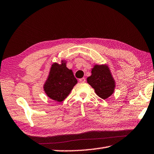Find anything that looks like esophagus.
<instances>
[{
    "label": "esophagus",
    "mask_w": 154,
    "mask_h": 154,
    "mask_svg": "<svg viewBox=\"0 0 154 154\" xmlns=\"http://www.w3.org/2000/svg\"><path fill=\"white\" fill-rule=\"evenodd\" d=\"M79 82L84 83V82H85V78H82V79H79Z\"/></svg>",
    "instance_id": "obj_1"
}]
</instances>
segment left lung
Returning <instances> with one entry per match:
<instances>
[{
    "label": "left lung",
    "instance_id": "obj_1",
    "mask_svg": "<svg viewBox=\"0 0 154 154\" xmlns=\"http://www.w3.org/2000/svg\"><path fill=\"white\" fill-rule=\"evenodd\" d=\"M87 82L94 89L96 94L103 99L108 98L113 94L116 88V82L106 64H95Z\"/></svg>",
    "mask_w": 154,
    "mask_h": 154
}]
</instances>
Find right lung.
Listing matches in <instances>:
<instances>
[{"instance_id": "add662e5", "label": "right lung", "mask_w": 154, "mask_h": 154, "mask_svg": "<svg viewBox=\"0 0 154 154\" xmlns=\"http://www.w3.org/2000/svg\"><path fill=\"white\" fill-rule=\"evenodd\" d=\"M66 63V61L62 60L60 64L56 62L52 64L43 85L46 95L57 102L63 101L77 83L72 70L68 69Z\"/></svg>"}]
</instances>
